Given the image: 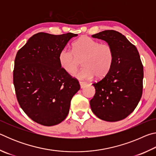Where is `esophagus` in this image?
<instances>
[{"label": "esophagus", "instance_id": "obj_1", "mask_svg": "<svg viewBox=\"0 0 156 156\" xmlns=\"http://www.w3.org/2000/svg\"><path fill=\"white\" fill-rule=\"evenodd\" d=\"M79 83H80V87H81V88H84V87H85V86L87 85V83H84V82L80 81V82H79Z\"/></svg>", "mask_w": 156, "mask_h": 156}]
</instances>
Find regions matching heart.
I'll return each instance as SVG.
<instances>
[{
    "mask_svg": "<svg viewBox=\"0 0 156 156\" xmlns=\"http://www.w3.org/2000/svg\"><path fill=\"white\" fill-rule=\"evenodd\" d=\"M72 51L62 49L58 55L61 67L69 73L75 72L83 59L84 67L75 76L82 80H88L96 76L102 78L106 76L114 61V51L110 44L83 36L73 43Z\"/></svg>",
    "mask_w": 156,
    "mask_h": 156,
    "instance_id": "b5f03b06",
    "label": "heart"
}]
</instances>
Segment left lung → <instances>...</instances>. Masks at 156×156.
<instances>
[{
  "label": "left lung",
  "mask_w": 156,
  "mask_h": 156,
  "mask_svg": "<svg viewBox=\"0 0 156 156\" xmlns=\"http://www.w3.org/2000/svg\"><path fill=\"white\" fill-rule=\"evenodd\" d=\"M104 40L114 51L109 73L93 85L96 93L90 100L91 111L100 119L116 122L133 112L142 97L143 65L136 46L122 34L105 30L92 35Z\"/></svg>",
  "instance_id": "left-lung-1"
}]
</instances>
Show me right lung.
<instances>
[{"label": "right lung", "mask_w": 156, "mask_h": 156, "mask_svg": "<svg viewBox=\"0 0 156 156\" xmlns=\"http://www.w3.org/2000/svg\"><path fill=\"white\" fill-rule=\"evenodd\" d=\"M77 36L39 32L17 52L13 72L16 98L28 117L40 125L62 122L72 97L80 88L78 80L63 69L58 60L60 51Z\"/></svg>", "instance_id": "1"}]
</instances>
